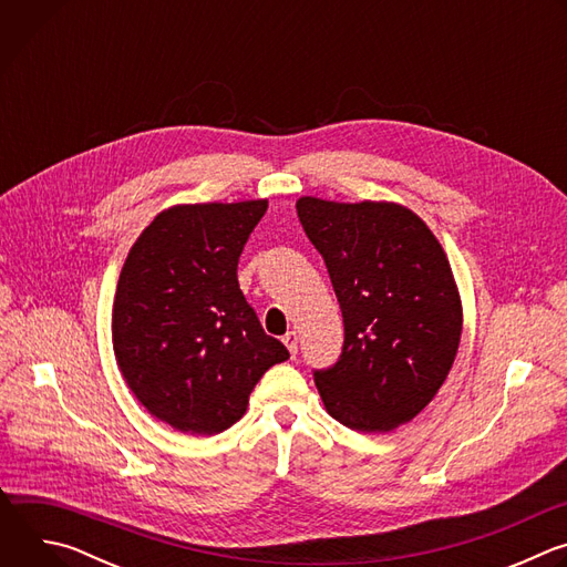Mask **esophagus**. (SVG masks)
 <instances>
[{
    "instance_id": "obj_1",
    "label": "esophagus",
    "mask_w": 567,
    "mask_h": 567,
    "mask_svg": "<svg viewBox=\"0 0 567 567\" xmlns=\"http://www.w3.org/2000/svg\"><path fill=\"white\" fill-rule=\"evenodd\" d=\"M282 343L287 346L289 354L296 359V354H298V334H296V332H287V334L282 337Z\"/></svg>"
}]
</instances>
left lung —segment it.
I'll return each mask as SVG.
<instances>
[{
    "label": "left lung",
    "instance_id": "left-lung-1",
    "mask_svg": "<svg viewBox=\"0 0 567 567\" xmlns=\"http://www.w3.org/2000/svg\"><path fill=\"white\" fill-rule=\"evenodd\" d=\"M326 260L346 326L339 361L316 370L326 411L361 433L415 420L442 388L462 337L449 258L420 215L394 202H296Z\"/></svg>",
    "mask_w": 567,
    "mask_h": 567
}]
</instances>
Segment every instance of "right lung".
Wrapping results in <instances>:
<instances>
[{"mask_svg": "<svg viewBox=\"0 0 567 567\" xmlns=\"http://www.w3.org/2000/svg\"><path fill=\"white\" fill-rule=\"evenodd\" d=\"M267 199L161 210L121 269L112 343L145 411L190 435H217L247 413L260 377L289 359L237 282V260Z\"/></svg>", "mask_w": 567, "mask_h": 567, "instance_id": "right-lung-1", "label": "right lung"}]
</instances>
